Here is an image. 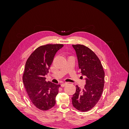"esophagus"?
Listing matches in <instances>:
<instances>
[{
    "label": "esophagus",
    "mask_w": 129,
    "mask_h": 129,
    "mask_svg": "<svg viewBox=\"0 0 129 129\" xmlns=\"http://www.w3.org/2000/svg\"><path fill=\"white\" fill-rule=\"evenodd\" d=\"M67 84H68L67 83H62V84H61V86L62 87H63L66 86V85H67Z\"/></svg>",
    "instance_id": "1"
}]
</instances>
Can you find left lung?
I'll return each instance as SVG.
<instances>
[{
	"label": "left lung",
	"instance_id": "obj_1",
	"mask_svg": "<svg viewBox=\"0 0 129 129\" xmlns=\"http://www.w3.org/2000/svg\"><path fill=\"white\" fill-rule=\"evenodd\" d=\"M72 46L76 54L80 73L86 77L83 89L76 85V92L72 97V104L79 111H87L95 106L102 95L104 72L99 58L90 49L82 45Z\"/></svg>",
	"mask_w": 129,
	"mask_h": 129
}]
</instances>
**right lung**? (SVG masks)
Returning <instances> with one entry per match:
<instances>
[{
	"instance_id": "obj_1",
	"label": "right lung",
	"mask_w": 129,
	"mask_h": 129,
	"mask_svg": "<svg viewBox=\"0 0 129 129\" xmlns=\"http://www.w3.org/2000/svg\"><path fill=\"white\" fill-rule=\"evenodd\" d=\"M63 46L61 44L41 46L27 59L22 77L23 83L32 103L41 110H47L55 104L60 84L46 81L54 56Z\"/></svg>"
}]
</instances>
